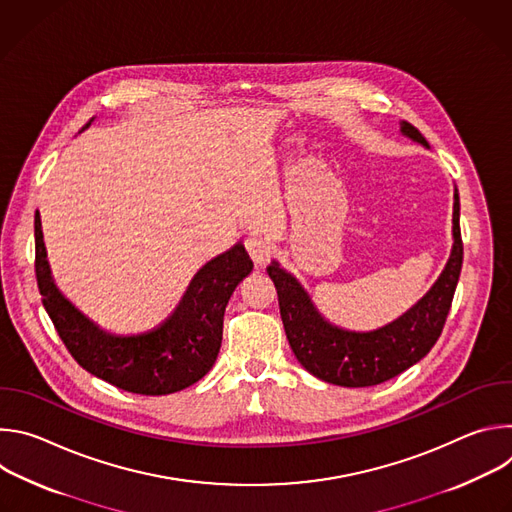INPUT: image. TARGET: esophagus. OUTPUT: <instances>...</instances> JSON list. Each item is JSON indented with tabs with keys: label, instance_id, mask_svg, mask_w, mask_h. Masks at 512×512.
Segmentation results:
<instances>
[{
	"label": "esophagus",
	"instance_id": "esophagus-1",
	"mask_svg": "<svg viewBox=\"0 0 512 512\" xmlns=\"http://www.w3.org/2000/svg\"><path fill=\"white\" fill-rule=\"evenodd\" d=\"M247 251L251 255V259L257 263V265H265L271 257H273V247L267 239L263 237H249L247 239Z\"/></svg>",
	"mask_w": 512,
	"mask_h": 512
}]
</instances>
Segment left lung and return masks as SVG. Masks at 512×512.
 Listing matches in <instances>:
<instances>
[{
  "instance_id": "left-lung-1",
  "label": "left lung",
  "mask_w": 512,
  "mask_h": 512,
  "mask_svg": "<svg viewBox=\"0 0 512 512\" xmlns=\"http://www.w3.org/2000/svg\"><path fill=\"white\" fill-rule=\"evenodd\" d=\"M401 133L429 148L425 137L411 123L401 121ZM452 233V255L427 294L403 316L371 332H350L326 322L300 281L273 261L267 273L277 289L285 336L302 367L332 385L373 387L419 362L444 330L462 271L464 245L458 188L454 192Z\"/></svg>"
}]
</instances>
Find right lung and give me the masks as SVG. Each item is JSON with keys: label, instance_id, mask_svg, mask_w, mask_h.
<instances>
[{"label": "right lung", "instance_id": "right-lung-1", "mask_svg": "<svg viewBox=\"0 0 512 512\" xmlns=\"http://www.w3.org/2000/svg\"><path fill=\"white\" fill-rule=\"evenodd\" d=\"M91 121L85 125L89 127ZM83 127V129H85ZM36 281L42 304L68 352L91 375L137 395H170L200 381L221 350L225 308L253 271L243 243L210 259L190 281L178 308L150 332L117 336L83 316L54 285L34 216Z\"/></svg>", "mask_w": 512, "mask_h": 512}]
</instances>
